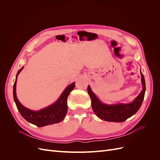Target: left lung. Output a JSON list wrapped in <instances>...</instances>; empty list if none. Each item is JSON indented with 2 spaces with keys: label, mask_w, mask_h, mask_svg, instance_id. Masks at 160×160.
<instances>
[{
  "label": "left lung",
  "mask_w": 160,
  "mask_h": 160,
  "mask_svg": "<svg viewBox=\"0 0 160 160\" xmlns=\"http://www.w3.org/2000/svg\"><path fill=\"white\" fill-rule=\"evenodd\" d=\"M141 75L143 89L133 102L128 104H103L98 99L91 90L90 87L88 86V91L91 99V106L97 116L107 122H123L136 113L141 107L146 92V82L142 71Z\"/></svg>",
  "instance_id": "obj_1"
}]
</instances>
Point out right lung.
<instances>
[{
	"instance_id": "obj_1",
	"label": "right lung",
	"mask_w": 160,
	"mask_h": 160,
	"mask_svg": "<svg viewBox=\"0 0 160 160\" xmlns=\"http://www.w3.org/2000/svg\"><path fill=\"white\" fill-rule=\"evenodd\" d=\"M22 69L23 67L18 71L16 76V80L13 86L14 100L19 113L27 122L37 125V127H43L45 126V125L61 122L65 118V115L67 112V97L70 94L71 91L75 88V83H72L67 87L65 91L62 92L59 99L54 104L40 111H31L24 107L19 102L16 95L17 76Z\"/></svg>"
}]
</instances>
